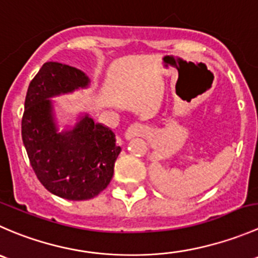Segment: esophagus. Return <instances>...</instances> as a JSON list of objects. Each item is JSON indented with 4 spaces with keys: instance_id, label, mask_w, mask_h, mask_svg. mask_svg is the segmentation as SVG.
<instances>
[{
    "instance_id": "34e87169",
    "label": "esophagus",
    "mask_w": 258,
    "mask_h": 258,
    "mask_svg": "<svg viewBox=\"0 0 258 258\" xmlns=\"http://www.w3.org/2000/svg\"><path fill=\"white\" fill-rule=\"evenodd\" d=\"M143 133V126L139 125V124H133L130 125L128 130L125 133V138L126 139H132V138L137 137V135H140Z\"/></svg>"
}]
</instances>
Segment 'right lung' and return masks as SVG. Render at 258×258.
<instances>
[{"instance_id": "obj_1", "label": "right lung", "mask_w": 258, "mask_h": 258, "mask_svg": "<svg viewBox=\"0 0 258 258\" xmlns=\"http://www.w3.org/2000/svg\"><path fill=\"white\" fill-rule=\"evenodd\" d=\"M81 70L45 62L27 89L21 133L37 179L48 192L70 201L96 197L110 183L121 148L115 134L88 115L73 130L57 133L48 98L85 88Z\"/></svg>"}]
</instances>
